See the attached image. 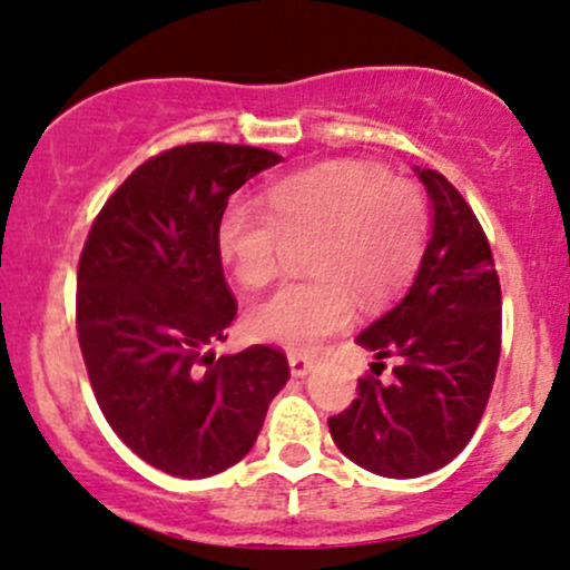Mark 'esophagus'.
Listing matches in <instances>:
<instances>
[{"instance_id":"esophagus-1","label":"esophagus","mask_w":570,"mask_h":570,"mask_svg":"<svg viewBox=\"0 0 570 570\" xmlns=\"http://www.w3.org/2000/svg\"><path fill=\"white\" fill-rule=\"evenodd\" d=\"M287 365H291V373L296 379H304V376H309V373L314 371V363L309 357H304V354H287Z\"/></svg>"}]
</instances>
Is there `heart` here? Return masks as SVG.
<instances>
[{
  "label": "heart",
  "mask_w": 570,
  "mask_h": 570,
  "mask_svg": "<svg viewBox=\"0 0 570 570\" xmlns=\"http://www.w3.org/2000/svg\"><path fill=\"white\" fill-rule=\"evenodd\" d=\"M269 210L232 203L216 229L218 256L243 287L269 285L287 237L309 239V283L283 285L247 312L266 344L317 352L354 317L407 283L426 243V205L411 180L360 159H331L269 186Z\"/></svg>",
  "instance_id": "obj_1"
}]
</instances>
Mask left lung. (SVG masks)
Here are the masks:
<instances>
[{
	"label": "left lung",
	"instance_id": "obj_1",
	"mask_svg": "<svg viewBox=\"0 0 570 570\" xmlns=\"http://www.w3.org/2000/svg\"><path fill=\"white\" fill-rule=\"evenodd\" d=\"M413 170L432 205V237L400 304L354 338L376 360L400 363L390 384L379 373L360 379L357 400L327 421L346 459L397 480L430 474L464 451L501 352V287L483 226L445 176Z\"/></svg>",
	"mask_w": 570,
	"mask_h": 570
}]
</instances>
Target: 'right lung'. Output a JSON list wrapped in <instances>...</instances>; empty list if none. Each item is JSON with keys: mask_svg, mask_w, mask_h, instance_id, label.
Masks as SVG:
<instances>
[{"mask_svg": "<svg viewBox=\"0 0 570 570\" xmlns=\"http://www.w3.org/2000/svg\"><path fill=\"white\" fill-rule=\"evenodd\" d=\"M277 163L256 146H176L136 167L87 234L77 272L87 376L117 438L173 478L245 459L291 379L272 346L210 350L237 314L218 220L239 186Z\"/></svg>", "mask_w": 570, "mask_h": 570, "instance_id": "1", "label": "right lung"}]
</instances>
